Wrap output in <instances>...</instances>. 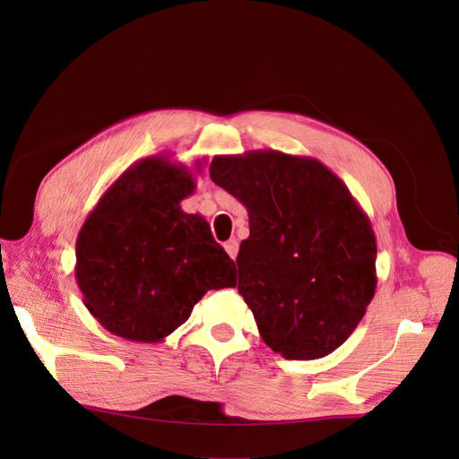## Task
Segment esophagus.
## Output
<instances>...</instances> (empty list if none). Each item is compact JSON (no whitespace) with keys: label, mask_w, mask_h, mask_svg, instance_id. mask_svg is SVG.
Masks as SVG:
<instances>
[{"label":"esophagus","mask_w":459,"mask_h":459,"mask_svg":"<svg viewBox=\"0 0 459 459\" xmlns=\"http://www.w3.org/2000/svg\"><path fill=\"white\" fill-rule=\"evenodd\" d=\"M224 248H226V253L235 260V256H238V253H239V243H238V239H230L224 245Z\"/></svg>","instance_id":"34e87169"}]
</instances>
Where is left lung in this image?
<instances>
[{
  "label": "left lung",
  "mask_w": 459,
  "mask_h": 459,
  "mask_svg": "<svg viewBox=\"0 0 459 459\" xmlns=\"http://www.w3.org/2000/svg\"><path fill=\"white\" fill-rule=\"evenodd\" d=\"M211 178L248 212L238 289L262 341L287 359L337 351L377 287L375 233L349 187L319 160L273 149L218 155Z\"/></svg>",
  "instance_id": "obj_1"
}]
</instances>
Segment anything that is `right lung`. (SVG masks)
I'll use <instances>...</instances> for the list:
<instances>
[{
    "label": "right lung",
    "instance_id": "add662e5",
    "mask_svg": "<svg viewBox=\"0 0 459 459\" xmlns=\"http://www.w3.org/2000/svg\"><path fill=\"white\" fill-rule=\"evenodd\" d=\"M193 191L184 164L147 157L88 214L76 239V283L90 314L113 335L160 342L206 290L238 285L235 264L208 221L179 206Z\"/></svg>",
    "mask_w": 459,
    "mask_h": 459
}]
</instances>
